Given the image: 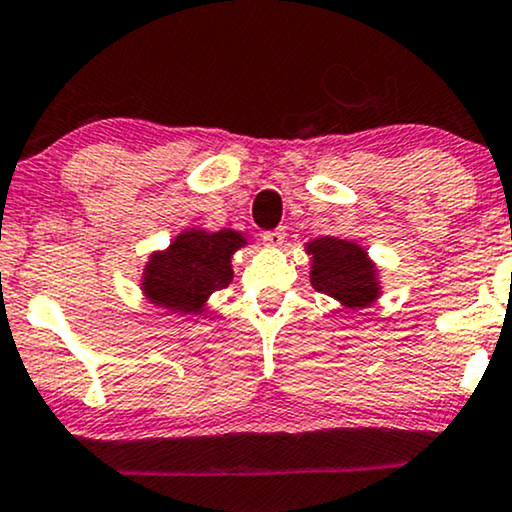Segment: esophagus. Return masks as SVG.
I'll return each instance as SVG.
<instances>
[{"mask_svg":"<svg viewBox=\"0 0 512 512\" xmlns=\"http://www.w3.org/2000/svg\"><path fill=\"white\" fill-rule=\"evenodd\" d=\"M285 237H287L285 227H277V230L263 232L261 239H263V244L270 246V249H277V246H282V242H285Z\"/></svg>","mask_w":512,"mask_h":512,"instance_id":"1","label":"esophagus"}]
</instances>
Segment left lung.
I'll return each mask as SVG.
<instances>
[{
  "label": "left lung",
  "instance_id": "8db88e82",
  "mask_svg": "<svg viewBox=\"0 0 512 512\" xmlns=\"http://www.w3.org/2000/svg\"><path fill=\"white\" fill-rule=\"evenodd\" d=\"M311 285L349 311H361L382 296L380 270L361 244L339 237H318L306 244Z\"/></svg>",
  "mask_w": 512,
  "mask_h": 512
}]
</instances>
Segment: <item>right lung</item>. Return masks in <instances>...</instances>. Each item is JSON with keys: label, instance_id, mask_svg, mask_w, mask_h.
I'll return each instance as SVG.
<instances>
[{"label": "right lung", "instance_id": "obj_1", "mask_svg": "<svg viewBox=\"0 0 512 512\" xmlns=\"http://www.w3.org/2000/svg\"><path fill=\"white\" fill-rule=\"evenodd\" d=\"M246 244L237 230L187 227L166 249L149 254L140 277L144 299L168 313H206L211 294L232 282V256Z\"/></svg>", "mask_w": 512, "mask_h": 512}]
</instances>
